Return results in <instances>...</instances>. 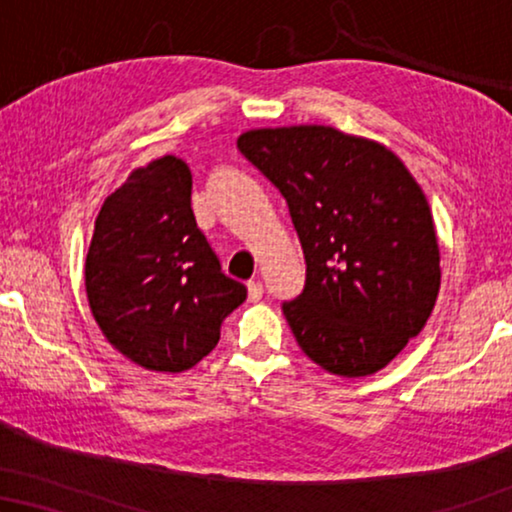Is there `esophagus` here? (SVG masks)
<instances>
[{
	"instance_id": "1",
	"label": "esophagus",
	"mask_w": 512,
	"mask_h": 512,
	"mask_svg": "<svg viewBox=\"0 0 512 512\" xmlns=\"http://www.w3.org/2000/svg\"><path fill=\"white\" fill-rule=\"evenodd\" d=\"M247 291H249V300H261L263 298V284L258 282V279H251V282H247Z\"/></svg>"
}]
</instances>
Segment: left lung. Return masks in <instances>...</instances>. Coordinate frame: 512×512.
I'll use <instances>...</instances> for the list:
<instances>
[{
	"label": "left lung",
	"mask_w": 512,
	"mask_h": 512,
	"mask_svg": "<svg viewBox=\"0 0 512 512\" xmlns=\"http://www.w3.org/2000/svg\"><path fill=\"white\" fill-rule=\"evenodd\" d=\"M289 205L307 277L284 303L300 349L328 373L366 377L431 317L440 251L431 207L403 160L331 125L258 128L237 139Z\"/></svg>",
	"instance_id": "left-lung-1"
}]
</instances>
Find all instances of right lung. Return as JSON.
Here are the masks:
<instances>
[{
	"label": "right lung",
	"mask_w": 512,
	"mask_h": 512,
	"mask_svg": "<svg viewBox=\"0 0 512 512\" xmlns=\"http://www.w3.org/2000/svg\"><path fill=\"white\" fill-rule=\"evenodd\" d=\"M191 188L177 156L132 170L104 200L86 256L88 305L104 338L156 373L205 359L223 319L247 298L200 233Z\"/></svg>",
	"instance_id": "add662e5"
}]
</instances>
